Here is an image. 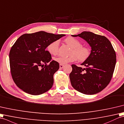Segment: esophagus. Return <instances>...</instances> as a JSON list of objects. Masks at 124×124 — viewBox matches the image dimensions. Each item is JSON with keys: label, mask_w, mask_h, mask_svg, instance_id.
Returning <instances> with one entry per match:
<instances>
[{"label": "esophagus", "mask_w": 124, "mask_h": 124, "mask_svg": "<svg viewBox=\"0 0 124 124\" xmlns=\"http://www.w3.org/2000/svg\"><path fill=\"white\" fill-rule=\"evenodd\" d=\"M64 67V65H62V64H60L59 65V67L60 68H63V67Z\"/></svg>", "instance_id": "obj_1"}]
</instances>
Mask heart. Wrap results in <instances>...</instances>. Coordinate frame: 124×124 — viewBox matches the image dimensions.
Returning <instances> with one entry per match:
<instances>
[{
    "instance_id": "obj_1",
    "label": "heart",
    "mask_w": 124,
    "mask_h": 124,
    "mask_svg": "<svg viewBox=\"0 0 124 124\" xmlns=\"http://www.w3.org/2000/svg\"><path fill=\"white\" fill-rule=\"evenodd\" d=\"M65 42L67 44L70 48V55L68 57H58L54 58V61L60 64L65 65L67 63L73 62L78 60V61L83 62L87 59L90 54V50L87 46H81L80 41L75 38L69 37L64 40ZM59 41H54L51 42L47 46L48 52L52 55H57L58 52Z\"/></svg>"
}]
</instances>
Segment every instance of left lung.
<instances>
[{"instance_id":"1","label":"left lung","mask_w":124,"mask_h":124,"mask_svg":"<svg viewBox=\"0 0 124 124\" xmlns=\"http://www.w3.org/2000/svg\"><path fill=\"white\" fill-rule=\"evenodd\" d=\"M71 36L82 38L91 47L89 57L81 64L86 67L71 65L72 71L70 74L71 85L85 94L100 92L110 82L116 65V53L111 42L106 37L89 31Z\"/></svg>"}]
</instances>
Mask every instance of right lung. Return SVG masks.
<instances>
[{"instance_id": "add662e5", "label": "right lung", "mask_w": 124, "mask_h": 124, "mask_svg": "<svg viewBox=\"0 0 124 124\" xmlns=\"http://www.w3.org/2000/svg\"><path fill=\"white\" fill-rule=\"evenodd\" d=\"M65 35L39 31L23 34L16 41L9 58L12 78L20 89L34 95L51 89L54 74L59 70V65L51 61V54L46 49L51 42Z\"/></svg>"}]
</instances>
